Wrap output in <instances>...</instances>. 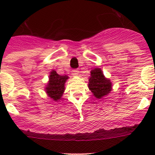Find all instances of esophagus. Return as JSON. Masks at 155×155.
Listing matches in <instances>:
<instances>
[{
	"mask_svg": "<svg viewBox=\"0 0 155 155\" xmlns=\"http://www.w3.org/2000/svg\"><path fill=\"white\" fill-rule=\"evenodd\" d=\"M78 73H79V71H78V70H73V71H72V75H78Z\"/></svg>",
	"mask_w": 155,
	"mask_h": 155,
	"instance_id": "esophagus-1",
	"label": "esophagus"
}]
</instances>
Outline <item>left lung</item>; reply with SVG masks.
<instances>
[{"mask_svg":"<svg viewBox=\"0 0 155 155\" xmlns=\"http://www.w3.org/2000/svg\"><path fill=\"white\" fill-rule=\"evenodd\" d=\"M88 87L97 98H102L107 95L112 89V84L109 79L105 78L102 70L95 68L91 71V78L88 82Z\"/></svg>","mask_w":155,"mask_h":155,"instance_id":"obj_1","label":"left lung"}]
</instances>
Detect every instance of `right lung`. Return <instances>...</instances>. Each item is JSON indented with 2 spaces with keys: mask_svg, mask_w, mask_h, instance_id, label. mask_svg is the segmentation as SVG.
Segmentation results:
<instances>
[{
  "mask_svg": "<svg viewBox=\"0 0 155 155\" xmlns=\"http://www.w3.org/2000/svg\"><path fill=\"white\" fill-rule=\"evenodd\" d=\"M68 77L57 74L55 71H52L50 75V81L46 87L48 95L54 101L61 99L64 91V84Z\"/></svg>",
  "mask_w": 155,
  "mask_h": 155,
  "instance_id": "1",
  "label": "right lung"
}]
</instances>
